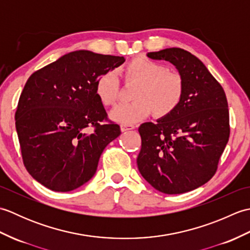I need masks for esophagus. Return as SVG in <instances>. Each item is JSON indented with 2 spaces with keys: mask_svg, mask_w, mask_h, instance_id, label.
<instances>
[{
  "mask_svg": "<svg viewBox=\"0 0 250 250\" xmlns=\"http://www.w3.org/2000/svg\"><path fill=\"white\" fill-rule=\"evenodd\" d=\"M135 126L133 125H120V129L122 132H125V131H130V130H133Z\"/></svg>",
  "mask_w": 250,
  "mask_h": 250,
  "instance_id": "34e87169",
  "label": "esophagus"
}]
</instances>
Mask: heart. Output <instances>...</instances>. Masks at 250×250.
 I'll return each mask as SVG.
<instances>
[{
  "mask_svg": "<svg viewBox=\"0 0 250 250\" xmlns=\"http://www.w3.org/2000/svg\"><path fill=\"white\" fill-rule=\"evenodd\" d=\"M125 83H136L131 103L117 105L110 118L124 125L140 121L150 114L163 118L177 108L184 94V79L178 72L169 71L160 62L148 58H135L122 67ZM119 81L115 72L108 71L95 83V94L104 106L114 105L119 98Z\"/></svg>",
  "mask_w": 250,
  "mask_h": 250,
  "instance_id": "b5f03b06",
  "label": "heart"
}]
</instances>
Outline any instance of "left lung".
<instances>
[{"label": "left lung", "instance_id": "1", "mask_svg": "<svg viewBox=\"0 0 250 250\" xmlns=\"http://www.w3.org/2000/svg\"><path fill=\"white\" fill-rule=\"evenodd\" d=\"M147 56L176 66L184 79V94L172 114L157 124L141 125L137 167L142 176L160 192H188L214 176L229 141L225 90L203 62L187 50L167 48Z\"/></svg>", "mask_w": 250, "mask_h": 250}]
</instances>
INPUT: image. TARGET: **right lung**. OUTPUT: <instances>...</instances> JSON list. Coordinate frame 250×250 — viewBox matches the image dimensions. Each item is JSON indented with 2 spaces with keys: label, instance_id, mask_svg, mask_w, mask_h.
I'll list each match as a JSON object with an SVG mask.
<instances>
[{
  "label": "right lung",
  "instance_id": "add662e5",
  "mask_svg": "<svg viewBox=\"0 0 250 250\" xmlns=\"http://www.w3.org/2000/svg\"><path fill=\"white\" fill-rule=\"evenodd\" d=\"M124 62V57L73 51L25 83L16 130L26 171L46 188L67 192L87 183L104 148L120 135L95 94V83Z\"/></svg>",
  "mask_w": 250,
  "mask_h": 250
}]
</instances>
